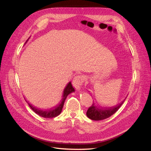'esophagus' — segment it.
I'll use <instances>...</instances> for the list:
<instances>
[{
  "instance_id": "1",
  "label": "esophagus",
  "mask_w": 151,
  "mask_h": 151,
  "mask_svg": "<svg viewBox=\"0 0 151 151\" xmlns=\"http://www.w3.org/2000/svg\"><path fill=\"white\" fill-rule=\"evenodd\" d=\"M84 76L82 75H78L75 77L73 79V84L76 89L78 90H80L81 89L82 85L84 82Z\"/></svg>"
}]
</instances>
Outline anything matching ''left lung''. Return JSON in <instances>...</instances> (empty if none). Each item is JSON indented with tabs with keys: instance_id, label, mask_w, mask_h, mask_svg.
I'll return each instance as SVG.
<instances>
[{
	"instance_id": "obj_1",
	"label": "left lung",
	"mask_w": 151,
	"mask_h": 151,
	"mask_svg": "<svg viewBox=\"0 0 151 151\" xmlns=\"http://www.w3.org/2000/svg\"><path fill=\"white\" fill-rule=\"evenodd\" d=\"M124 101L120 104L111 107H105V108H100L97 107L94 103L89 107L87 112V116L91 119L94 121H99L104 119L112 116L114 114L121 106Z\"/></svg>"
}]
</instances>
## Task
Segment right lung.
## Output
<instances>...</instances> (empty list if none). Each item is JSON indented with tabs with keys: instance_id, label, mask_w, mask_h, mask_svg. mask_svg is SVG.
<instances>
[{
	"instance_id": "add662e5",
	"label": "right lung",
	"mask_w": 151,
	"mask_h": 151,
	"mask_svg": "<svg viewBox=\"0 0 151 151\" xmlns=\"http://www.w3.org/2000/svg\"><path fill=\"white\" fill-rule=\"evenodd\" d=\"M74 91H75V89H74V88H73L72 83L70 82L66 85V88H64V90L63 94V98H62L61 101L60 103V104H58L57 106H55L54 107H53V108H51L50 109H48L47 111H42V110L36 108V107H34L32 104L29 103L27 101H26L29 104V106L30 107V108L36 114H37L40 116L46 118H54V117H56L57 116L61 114L63 105H64V101H65V100H66V97H68V96L69 94H70L71 93L74 92Z\"/></svg>"
}]
</instances>
